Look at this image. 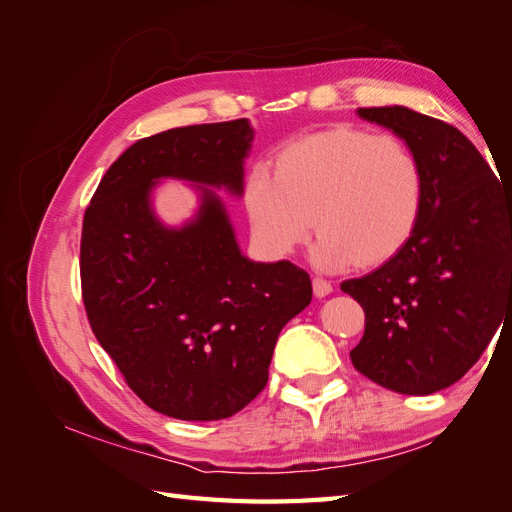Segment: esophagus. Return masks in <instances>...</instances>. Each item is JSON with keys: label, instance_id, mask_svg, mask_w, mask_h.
<instances>
[{"label": "esophagus", "instance_id": "1", "mask_svg": "<svg viewBox=\"0 0 512 512\" xmlns=\"http://www.w3.org/2000/svg\"><path fill=\"white\" fill-rule=\"evenodd\" d=\"M312 288L316 297H327V294L333 292V284L329 280H322V277H314Z\"/></svg>", "mask_w": 512, "mask_h": 512}]
</instances>
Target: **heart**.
Returning <instances> with one entry per match:
<instances>
[{"label":"heart","instance_id":"1","mask_svg":"<svg viewBox=\"0 0 512 512\" xmlns=\"http://www.w3.org/2000/svg\"><path fill=\"white\" fill-rule=\"evenodd\" d=\"M425 179L414 151L393 134L333 126L288 143L275 175L256 166L245 185L254 235L290 256L316 220L322 269L380 265L404 250L423 213Z\"/></svg>","mask_w":512,"mask_h":512}]
</instances>
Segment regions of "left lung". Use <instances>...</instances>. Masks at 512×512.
Wrapping results in <instances>:
<instances>
[{"label": "left lung", "mask_w": 512, "mask_h": 512, "mask_svg": "<svg viewBox=\"0 0 512 512\" xmlns=\"http://www.w3.org/2000/svg\"><path fill=\"white\" fill-rule=\"evenodd\" d=\"M359 115L408 143L425 200L404 250L342 282L365 312L350 359L384 389L431 395L466 376L512 314V194L451 123L406 106Z\"/></svg>", "instance_id": "left-lung-1"}]
</instances>
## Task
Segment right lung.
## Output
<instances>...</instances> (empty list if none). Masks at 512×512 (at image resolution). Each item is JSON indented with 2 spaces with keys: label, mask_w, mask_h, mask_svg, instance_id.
I'll use <instances>...</instances> for the list:
<instances>
[{
  "label": "right lung",
  "mask_w": 512,
  "mask_h": 512,
  "mask_svg": "<svg viewBox=\"0 0 512 512\" xmlns=\"http://www.w3.org/2000/svg\"><path fill=\"white\" fill-rule=\"evenodd\" d=\"M250 143L245 119L141 138L85 209L81 290L91 331L143 404L181 421H220L250 404L267 386L277 335L312 301L309 273L290 260L241 256L211 190L181 230L149 209L160 177L241 194Z\"/></svg>",
  "instance_id": "1"
}]
</instances>
